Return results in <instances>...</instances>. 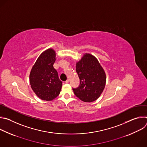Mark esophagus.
<instances>
[{
	"label": "esophagus",
	"instance_id": "esophagus-1",
	"mask_svg": "<svg viewBox=\"0 0 147 147\" xmlns=\"http://www.w3.org/2000/svg\"><path fill=\"white\" fill-rule=\"evenodd\" d=\"M65 82H66V83H68V82H69V79H67Z\"/></svg>",
	"mask_w": 147,
	"mask_h": 147
}]
</instances>
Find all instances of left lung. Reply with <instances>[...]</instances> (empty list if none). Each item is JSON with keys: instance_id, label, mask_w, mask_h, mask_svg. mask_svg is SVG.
Here are the masks:
<instances>
[{"instance_id": "obj_1", "label": "left lung", "mask_w": 147, "mask_h": 147, "mask_svg": "<svg viewBox=\"0 0 147 147\" xmlns=\"http://www.w3.org/2000/svg\"><path fill=\"white\" fill-rule=\"evenodd\" d=\"M76 70L80 82L77 88H73L75 95L84 102L95 101L103 92L107 79L98 60L86 53L77 63Z\"/></svg>"}]
</instances>
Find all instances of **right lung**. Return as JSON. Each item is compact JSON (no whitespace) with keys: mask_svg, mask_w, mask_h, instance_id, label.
Returning a JSON list of instances; mask_svg holds the SVG:
<instances>
[{"mask_svg":"<svg viewBox=\"0 0 147 147\" xmlns=\"http://www.w3.org/2000/svg\"><path fill=\"white\" fill-rule=\"evenodd\" d=\"M55 60V51L48 49L39 56L30 72L31 88L42 100H52L60 92L62 81L53 67Z\"/></svg>","mask_w":147,"mask_h":147,"instance_id":"obj_1","label":"right lung"}]
</instances>
